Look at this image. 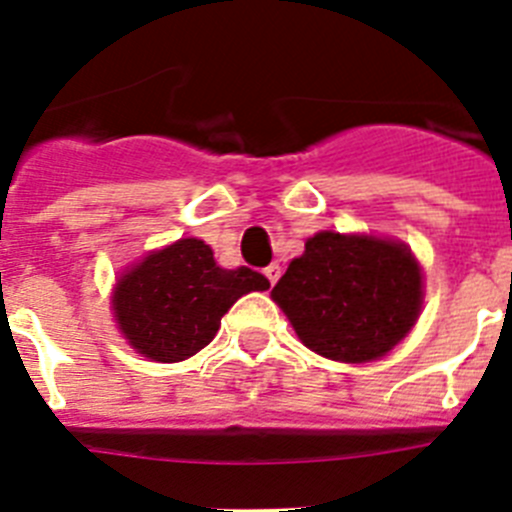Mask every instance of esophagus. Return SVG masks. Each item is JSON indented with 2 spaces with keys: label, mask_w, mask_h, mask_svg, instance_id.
I'll return each instance as SVG.
<instances>
[{
  "label": "esophagus",
  "mask_w": 512,
  "mask_h": 512,
  "mask_svg": "<svg viewBox=\"0 0 512 512\" xmlns=\"http://www.w3.org/2000/svg\"><path fill=\"white\" fill-rule=\"evenodd\" d=\"M264 274H266V279L271 282V287H274V284H277V279H279V274H282V269H279V264H269L264 269Z\"/></svg>",
  "instance_id": "obj_1"
}]
</instances>
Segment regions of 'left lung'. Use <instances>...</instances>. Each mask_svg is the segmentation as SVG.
Returning a JSON list of instances; mask_svg holds the SVG:
<instances>
[{
    "label": "left lung",
    "instance_id": "obj_1",
    "mask_svg": "<svg viewBox=\"0 0 512 512\" xmlns=\"http://www.w3.org/2000/svg\"><path fill=\"white\" fill-rule=\"evenodd\" d=\"M300 341L343 364L390 354L423 305V269L405 243L320 230L271 289Z\"/></svg>",
    "mask_w": 512,
    "mask_h": 512
}]
</instances>
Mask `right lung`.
Wrapping results in <instances>:
<instances>
[{
    "label": "right lung",
    "instance_id": "add662e5",
    "mask_svg": "<svg viewBox=\"0 0 512 512\" xmlns=\"http://www.w3.org/2000/svg\"><path fill=\"white\" fill-rule=\"evenodd\" d=\"M269 289L259 271L215 264L200 238H182L148 253L115 284L112 310L130 346L151 361L174 364L215 338L220 318L238 297Z\"/></svg>",
    "mask_w": 512,
    "mask_h": 512
}]
</instances>
